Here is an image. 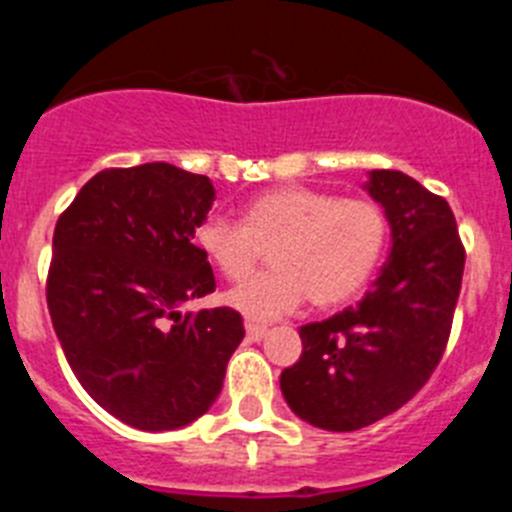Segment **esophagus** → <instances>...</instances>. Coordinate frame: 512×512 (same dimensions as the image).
<instances>
[{"mask_svg":"<svg viewBox=\"0 0 512 512\" xmlns=\"http://www.w3.org/2000/svg\"><path fill=\"white\" fill-rule=\"evenodd\" d=\"M246 333H248V341H261V338H266L269 328L261 323H246Z\"/></svg>","mask_w":512,"mask_h":512,"instance_id":"esophagus-1","label":"esophagus"}]
</instances>
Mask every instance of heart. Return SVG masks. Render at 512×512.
I'll list each match as a JSON object with an SVG mask.
<instances>
[{
  "instance_id": "heart-1",
  "label": "heart",
  "mask_w": 512,
  "mask_h": 512,
  "mask_svg": "<svg viewBox=\"0 0 512 512\" xmlns=\"http://www.w3.org/2000/svg\"><path fill=\"white\" fill-rule=\"evenodd\" d=\"M390 223L382 207L359 197L282 184L243 205L241 225L207 217L194 243L225 279H243L269 248L271 269L225 295L248 320H274L310 297L336 307L354 300L379 269Z\"/></svg>"
}]
</instances>
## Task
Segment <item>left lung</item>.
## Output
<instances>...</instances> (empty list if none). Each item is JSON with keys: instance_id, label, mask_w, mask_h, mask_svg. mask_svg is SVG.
<instances>
[{"instance_id": "1", "label": "left lung", "mask_w": 512, "mask_h": 512, "mask_svg": "<svg viewBox=\"0 0 512 512\" xmlns=\"http://www.w3.org/2000/svg\"><path fill=\"white\" fill-rule=\"evenodd\" d=\"M364 189L387 215L390 256L359 305L302 325L300 361L279 377L292 413L323 431H359L415 397L449 341L464 274L449 202L402 171H369Z\"/></svg>"}]
</instances>
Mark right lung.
<instances>
[{"mask_svg":"<svg viewBox=\"0 0 512 512\" xmlns=\"http://www.w3.org/2000/svg\"><path fill=\"white\" fill-rule=\"evenodd\" d=\"M215 187L153 161L104 169L58 217L48 310L71 372L97 405L140 431H176L205 415L243 341L230 307L182 312L215 292L194 246Z\"/></svg>","mask_w":512,"mask_h":512,"instance_id":"add662e5","label":"right lung"}]
</instances>
